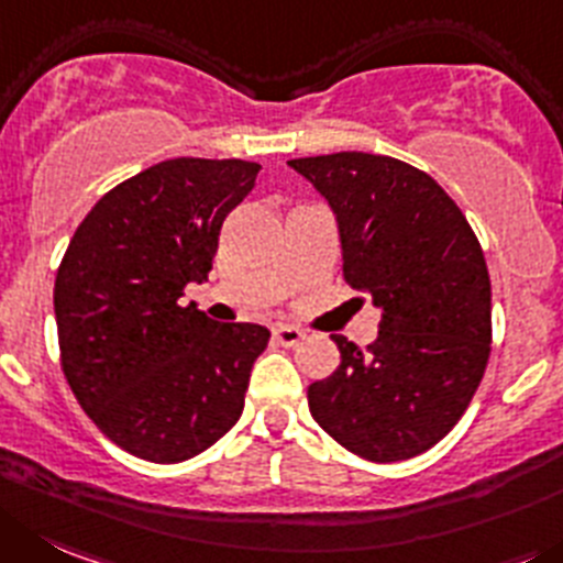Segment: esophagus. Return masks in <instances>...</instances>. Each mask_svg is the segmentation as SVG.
Here are the masks:
<instances>
[{
  "mask_svg": "<svg viewBox=\"0 0 563 563\" xmlns=\"http://www.w3.org/2000/svg\"><path fill=\"white\" fill-rule=\"evenodd\" d=\"M272 335H275L277 344L294 346L306 339V330L297 328V324H275V328H272Z\"/></svg>",
  "mask_w": 563,
  "mask_h": 563,
  "instance_id": "obj_1",
  "label": "esophagus"
}]
</instances>
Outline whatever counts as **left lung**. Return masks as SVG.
I'll use <instances>...</instances> for the list:
<instances>
[{"instance_id": "1", "label": "left lung", "mask_w": 563, "mask_h": 563, "mask_svg": "<svg viewBox=\"0 0 563 563\" xmlns=\"http://www.w3.org/2000/svg\"><path fill=\"white\" fill-rule=\"evenodd\" d=\"M288 166L339 219L344 280L383 311L366 350L330 335L341 364L308 388L311 417L375 464L422 455L464 417L492 353L481 241L448 191L411 163L333 152Z\"/></svg>"}]
</instances>
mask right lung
<instances>
[{
    "label": "right lung",
    "mask_w": 563,
    "mask_h": 563,
    "mask_svg": "<svg viewBox=\"0 0 563 563\" xmlns=\"http://www.w3.org/2000/svg\"><path fill=\"white\" fill-rule=\"evenodd\" d=\"M257 163L175 157L110 188L55 277L60 369L93 424L152 464H180L244 411L269 330L180 306L208 280L219 230L255 188Z\"/></svg>",
    "instance_id": "obj_1"
}]
</instances>
